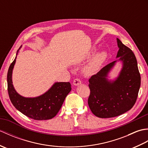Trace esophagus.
<instances>
[{
	"mask_svg": "<svg viewBox=\"0 0 148 148\" xmlns=\"http://www.w3.org/2000/svg\"><path fill=\"white\" fill-rule=\"evenodd\" d=\"M73 84H74L75 86H78V85H79V84H81V79H78V78H76V79H75L74 80Z\"/></svg>",
	"mask_w": 148,
	"mask_h": 148,
	"instance_id": "esophagus-1",
	"label": "esophagus"
}]
</instances>
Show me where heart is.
<instances>
[{"instance_id": "b5f03b06", "label": "heart", "mask_w": 148, "mask_h": 148, "mask_svg": "<svg viewBox=\"0 0 148 148\" xmlns=\"http://www.w3.org/2000/svg\"><path fill=\"white\" fill-rule=\"evenodd\" d=\"M94 51H95V49H93L92 53L94 52ZM107 57H108V54L104 51L97 53L84 67V72L88 75L95 73L101 67Z\"/></svg>"}]
</instances>
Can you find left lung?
Returning <instances> with one entry per match:
<instances>
[{
    "label": "left lung",
    "instance_id": "1",
    "mask_svg": "<svg viewBox=\"0 0 148 148\" xmlns=\"http://www.w3.org/2000/svg\"><path fill=\"white\" fill-rule=\"evenodd\" d=\"M119 50L116 58L123 67L115 80L108 78L117 60L106 65L89 79L90 94L88 103L93 114L109 118L121 115L132 108L140 86V75L134 53L117 38Z\"/></svg>",
    "mask_w": 148,
    "mask_h": 148
}]
</instances>
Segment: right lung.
Listing matches in <instances>:
<instances>
[{
  "instance_id": "right-lung-1",
  "label": "right lung",
  "mask_w": 148,
  "mask_h": 148,
  "mask_svg": "<svg viewBox=\"0 0 148 148\" xmlns=\"http://www.w3.org/2000/svg\"><path fill=\"white\" fill-rule=\"evenodd\" d=\"M18 49L14 61L9 66L8 72V90L9 98L15 108L30 118L36 120H46L57 114L64 103L65 97L71 91L69 82H56L42 95L34 98H27L18 94L12 84V73Z\"/></svg>"
}]
</instances>
